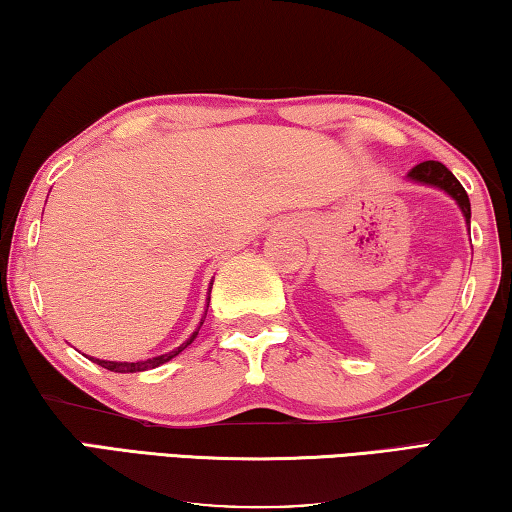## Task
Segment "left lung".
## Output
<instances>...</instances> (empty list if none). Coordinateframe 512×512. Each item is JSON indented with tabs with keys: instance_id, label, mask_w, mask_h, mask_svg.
I'll return each mask as SVG.
<instances>
[{
	"instance_id": "1",
	"label": "left lung",
	"mask_w": 512,
	"mask_h": 512,
	"mask_svg": "<svg viewBox=\"0 0 512 512\" xmlns=\"http://www.w3.org/2000/svg\"><path fill=\"white\" fill-rule=\"evenodd\" d=\"M409 179L429 184V186H436V188H443L445 193H450L454 200L459 202L465 220H468V224H470V197H468V193H465V188L461 186L459 179L452 175V170L445 168L441 161H423V164L414 166L409 170Z\"/></svg>"
}]
</instances>
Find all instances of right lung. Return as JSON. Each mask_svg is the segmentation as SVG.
I'll list each match as a JSON object with an SVG mask.
<instances>
[{"label": "right lung", "instance_id": "1", "mask_svg": "<svg viewBox=\"0 0 512 512\" xmlns=\"http://www.w3.org/2000/svg\"><path fill=\"white\" fill-rule=\"evenodd\" d=\"M204 324V319L200 321V326ZM197 333H200V328L195 330V333L186 339V342L182 346H177L175 351H170L166 355H157V357H150V360H143V362H107V360H94V357H89V360L96 362L98 366H103V369L107 371H114V373H137V371H148V369H155V366L159 364H166L168 360H173L175 355H179L184 351V348L193 342V339L197 337Z\"/></svg>", "mask_w": 512, "mask_h": 512}]
</instances>
